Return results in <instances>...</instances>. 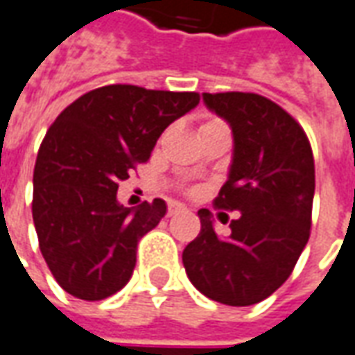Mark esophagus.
Wrapping results in <instances>:
<instances>
[{
  "mask_svg": "<svg viewBox=\"0 0 355 355\" xmlns=\"http://www.w3.org/2000/svg\"><path fill=\"white\" fill-rule=\"evenodd\" d=\"M183 210H185V206L180 205V202H170V205H168V216H173V214L183 212Z\"/></svg>",
  "mask_w": 355,
  "mask_h": 355,
  "instance_id": "1",
  "label": "esophagus"
}]
</instances>
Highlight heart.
Here are the masks:
<instances>
[{
  "mask_svg": "<svg viewBox=\"0 0 355 355\" xmlns=\"http://www.w3.org/2000/svg\"><path fill=\"white\" fill-rule=\"evenodd\" d=\"M212 124H220V122H216V120H214V122H208V124H205V125H212ZM205 125H202V128H205Z\"/></svg>",
  "mask_w": 355,
  "mask_h": 355,
  "instance_id": "1",
  "label": "heart"
}]
</instances>
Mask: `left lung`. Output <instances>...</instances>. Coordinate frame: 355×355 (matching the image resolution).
<instances>
[{"label": "left lung", "instance_id": "obj_1", "mask_svg": "<svg viewBox=\"0 0 355 355\" xmlns=\"http://www.w3.org/2000/svg\"><path fill=\"white\" fill-rule=\"evenodd\" d=\"M206 109L233 133L227 182L214 205L239 212L220 237L210 210L183 250L197 291L227 306H252L285 283L310 239L315 191L313 155L288 112L256 93H202Z\"/></svg>", "mask_w": 355, "mask_h": 355}]
</instances>
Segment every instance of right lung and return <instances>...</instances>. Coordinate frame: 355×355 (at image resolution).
Segmentation results:
<instances>
[{"label":"right lung","mask_w":355,"mask_h":355,"mask_svg":"<svg viewBox=\"0 0 355 355\" xmlns=\"http://www.w3.org/2000/svg\"><path fill=\"white\" fill-rule=\"evenodd\" d=\"M198 93L105 85L53 122L34 168L32 218L57 283L80 300L109 298L132 279L137 243L166 216L162 198L120 205L118 183L147 162L168 125Z\"/></svg>","instance_id":"add662e5"}]
</instances>
